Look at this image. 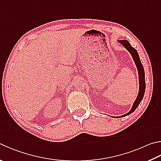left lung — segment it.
<instances>
[{"label": "left lung", "mask_w": 161, "mask_h": 161, "mask_svg": "<svg viewBox=\"0 0 161 161\" xmlns=\"http://www.w3.org/2000/svg\"><path fill=\"white\" fill-rule=\"evenodd\" d=\"M118 42L124 46V47L127 49V50L130 53L131 56H132L133 60L135 63V65L138 69V73H139V91L138 96H137V98L134 101V103L132 106V108L130 110L129 113H127L125 115H123L119 117H125L127 116L130 114L132 113L134 110L136 109V108L139 106V103H141L142 100L144 98V93H145V89H146V81H145V73H144V67H143L141 60H140L139 56L138 55V53H137L136 50L132 46L130 45L129 42H127V40H118ZM118 117V118H119Z\"/></svg>", "instance_id": "1"}]
</instances>
